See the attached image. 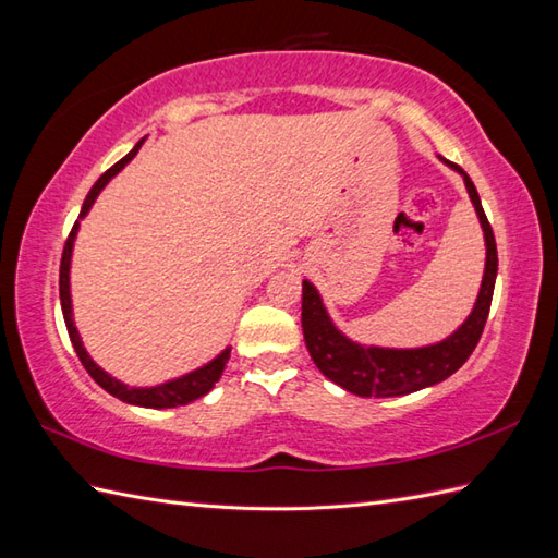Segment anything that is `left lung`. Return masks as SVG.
<instances>
[{
    "instance_id": "1",
    "label": "left lung",
    "mask_w": 558,
    "mask_h": 558,
    "mask_svg": "<svg viewBox=\"0 0 558 558\" xmlns=\"http://www.w3.org/2000/svg\"><path fill=\"white\" fill-rule=\"evenodd\" d=\"M448 162V160H446ZM450 168L458 170L465 180L468 194L475 204V210L484 230V242H487V268H484V280L475 310L470 318L462 324L453 336L432 348L420 350H384V348H362L354 345L352 340L336 330L324 310L322 298L310 280L302 282V330L314 364L322 369L324 376L336 381L354 396L364 398H390V396H408L414 390L434 386L444 381L450 374H456L462 364L468 362L472 350L477 348L482 338L484 324H487L489 306L494 298L496 268H499V256H496V240L492 225L484 216L482 201L475 184L468 172L458 165L448 162Z\"/></svg>"
}]
</instances>
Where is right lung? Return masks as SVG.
Here are the masks:
<instances>
[{
	"instance_id": "right-lung-1",
	"label": "right lung",
	"mask_w": 558,
	"mask_h": 558,
	"mask_svg": "<svg viewBox=\"0 0 558 558\" xmlns=\"http://www.w3.org/2000/svg\"><path fill=\"white\" fill-rule=\"evenodd\" d=\"M141 144H144V138H141L138 144L132 148V153H126V156H124L120 162H114L112 168H110L108 172H105L96 184H93V189L88 192L86 201H83L81 218L86 216V213L90 210L93 201H96V196L100 194V189H102L105 184H108V182L112 180V177H114L117 172H120L129 160H132V158L136 156ZM76 230H78V220L74 222V228H71V232H69V236H66V244H64V252H62V264H59V300H62V312H64V322H66V330H69L71 345H74L81 364L86 366V372L90 374L93 381H96L100 388L108 390L110 396L120 398V400H124V402H132V405H141V408H177V405H186V402H192V400H196V398H201V396H206L208 390H210L213 386H216V381H218L222 369H225V364H228L230 350H225V352L218 354V357L213 360L210 364L201 366V369H196V372H192V374H186V376H182V378H174V381L156 386V388H129V386H124V384H120V381H114L112 376L105 374V372L100 369V366L88 357V352L83 350V345H81V338H78V333H76V326H74V322H71L69 264H71V246H74Z\"/></svg>"
}]
</instances>
